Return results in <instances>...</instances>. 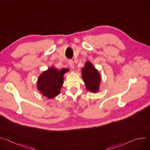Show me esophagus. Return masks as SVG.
Here are the masks:
<instances>
[{
  "instance_id": "34e87169",
  "label": "esophagus",
  "mask_w": 150,
  "mask_h": 150,
  "mask_svg": "<svg viewBox=\"0 0 150 150\" xmlns=\"http://www.w3.org/2000/svg\"><path fill=\"white\" fill-rule=\"evenodd\" d=\"M69 65L71 68H72V69H74L75 68L74 62L72 60H69Z\"/></svg>"
}]
</instances>
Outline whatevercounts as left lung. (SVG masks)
Segmentation results:
<instances>
[{"instance_id":"8db88e82","label":"left lung","mask_w":150,"mask_h":150,"mask_svg":"<svg viewBox=\"0 0 150 150\" xmlns=\"http://www.w3.org/2000/svg\"><path fill=\"white\" fill-rule=\"evenodd\" d=\"M82 79L86 85V88L91 92L97 93L98 91L101 78L97 69L94 68L91 62H87L85 66L82 68Z\"/></svg>"}]
</instances>
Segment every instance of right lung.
<instances>
[{"instance_id":"right-lung-1","label":"right lung","mask_w":150,"mask_h":150,"mask_svg":"<svg viewBox=\"0 0 150 150\" xmlns=\"http://www.w3.org/2000/svg\"><path fill=\"white\" fill-rule=\"evenodd\" d=\"M68 69L60 71L53 68L42 72L38 78L37 88L42 94L48 98H52L59 94L63 83V74Z\"/></svg>"}]
</instances>
